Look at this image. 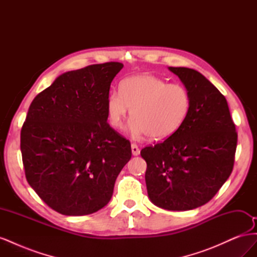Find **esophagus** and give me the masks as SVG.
Instances as JSON below:
<instances>
[{
  "mask_svg": "<svg viewBox=\"0 0 257 257\" xmlns=\"http://www.w3.org/2000/svg\"><path fill=\"white\" fill-rule=\"evenodd\" d=\"M132 153H133V155H138L139 153H141V150H139V148L136 144H132Z\"/></svg>",
  "mask_w": 257,
  "mask_h": 257,
  "instance_id": "34e87169",
  "label": "esophagus"
}]
</instances>
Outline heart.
Segmentation results:
<instances>
[{
	"instance_id": "heart-1",
	"label": "heart",
	"mask_w": 257,
	"mask_h": 257,
	"mask_svg": "<svg viewBox=\"0 0 257 257\" xmlns=\"http://www.w3.org/2000/svg\"><path fill=\"white\" fill-rule=\"evenodd\" d=\"M107 116L110 126L120 130L131 109L132 135L147 134L154 141L174 135L182 126L191 109L189 90L180 83H167L154 75L128 77L120 91L107 97Z\"/></svg>"
}]
</instances>
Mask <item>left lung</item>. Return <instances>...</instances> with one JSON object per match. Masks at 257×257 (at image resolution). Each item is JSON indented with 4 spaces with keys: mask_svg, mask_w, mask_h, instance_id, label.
I'll return each instance as SVG.
<instances>
[{
    "mask_svg": "<svg viewBox=\"0 0 257 257\" xmlns=\"http://www.w3.org/2000/svg\"><path fill=\"white\" fill-rule=\"evenodd\" d=\"M189 90L191 109L174 135L141 151L146 184L154 205L173 211L207 204L232 172L237 132L227 100L205 76L169 67Z\"/></svg>",
    "mask_w": 257,
    "mask_h": 257,
    "instance_id": "8db88e82",
    "label": "left lung"
}]
</instances>
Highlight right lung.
Here are the masks:
<instances>
[{
  "label": "right lung",
  "instance_id": "add662e5",
  "mask_svg": "<svg viewBox=\"0 0 257 257\" xmlns=\"http://www.w3.org/2000/svg\"><path fill=\"white\" fill-rule=\"evenodd\" d=\"M120 62L62 74L31 103L20 134L26 178L61 214L105 207L132 157L131 143L107 122V97Z\"/></svg>",
  "mask_w": 257,
  "mask_h": 257
}]
</instances>
